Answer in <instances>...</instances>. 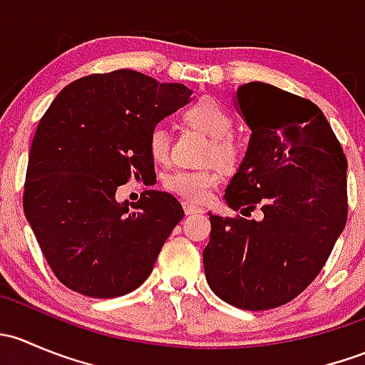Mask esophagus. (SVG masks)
I'll list each match as a JSON object with an SVG mask.
<instances>
[{
	"label": "esophagus",
	"instance_id": "obj_1",
	"mask_svg": "<svg viewBox=\"0 0 365 365\" xmlns=\"http://www.w3.org/2000/svg\"><path fill=\"white\" fill-rule=\"evenodd\" d=\"M183 212H185V215H194V213H203V208L192 205L190 201H183Z\"/></svg>",
	"mask_w": 365,
	"mask_h": 365
}]
</instances>
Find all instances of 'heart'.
Here are the masks:
<instances>
[{
    "mask_svg": "<svg viewBox=\"0 0 365 365\" xmlns=\"http://www.w3.org/2000/svg\"><path fill=\"white\" fill-rule=\"evenodd\" d=\"M185 120L203 130L212 141V148L208 152V159H215L222 165L237 164L238 146L235 145L231 134L235 130V121L231 114L212 98H203L185 109L183 113ZM169 132L164 125H155L148 135V150L150 155L157 162L168 159L169 153ZM220 175L219 169H200V171H190V169H175L168 173L162 180L165 189L176 196L183 197L187 201H203L210 194V190L219 183Z\"/></svg>",
    "mask_w": 365,
    "mask_h": 365,
    "instance_id": "heart-1",
    "label": "heart"
}]
</instances>
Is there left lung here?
I'll return each mask as SVG.
<instances>
[{
    "instance_id": "8db88e82",
    "label": "left lung",
    "mask_w": 365,
    "mask_h": 365,
    "mask_svg": "<svg viewBox=\"0 0 365 365\" xmlns=\"http://www.w3.org/2000/svg\"><path fill=\"white\" fill-rule=\"evenodd\" d=\"M235 108L251 138L224 201L261 219L208 213L205 275L227 304L267 311L300 295L329 259L348 217V162L307 98L256 81L238 86Z\"/></svg>"
}]
</instances>
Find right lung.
<instances>
[{"label": "right lung", "instance_id": "obj_1", "mask_svg": "<svg viewBox=\"0 0 365 365\" xmlns=\"http://www.w3.org/2000/svg\"><path fill=\"white\" fill-rule=\"evenodd\" d=\"M192 101L180 83L135 70L83 77L58 93L29 150L24 213L65 286L113 298L134 292L183 219L171 194L145 190L138 203L116 200L130 178L155 175L148 135Z\"/></svg>", "mask_w": 365, "mask_h": 365}]
</instances>
